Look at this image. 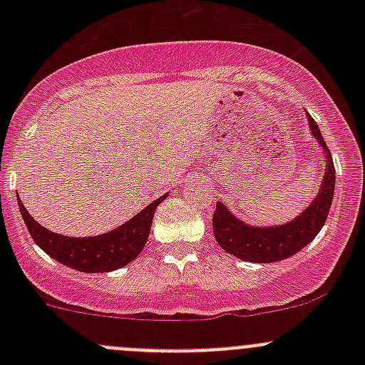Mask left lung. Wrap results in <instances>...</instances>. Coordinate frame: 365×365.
I'll return each instance as SVG.
<instances>
[{
  "label": "left lung",
  "instance_id": "1",
  "mask_svg": "<svg viewBox=\"0 0 365 365\" xmlns=\"http://www.w3.org/2000/svg\"><path fill=\"white\" fill-rule=\"evenodd\" d=\"M307 120L312 135L318 139L322 148L325 150L327 162H329L318 197L295 220L275 227L247 226V224L240 222L237 217L231 215L230 210L222 203H217L212 227L217 244L226 252L242 257L245 261H252V263H274V261L286 259V257L293 256L300 249H304L323 227L334 200L336 168H334L329 146H327L325 139H323L322 132H319L318 125L312 120L311 114H307Z\"/></svg>",
  "mask_w": 365,
  "mask_h": 365
}]
</instances>
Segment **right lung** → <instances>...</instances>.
Masks as SVG:
<instances>
[{"instance_id":"1","label":"right lung","mask_w":365,"mask_h":365,"mask_svg":"<svg viewBox=\"0 0 365 365\" xmlns=\"http://www.w3.org/2000/svg\"><path fill=\"white\" fill-rule=\"evenodd\" d=\"M164 197L165 194L141 210L134 219L125 222L123 226L101 237L90 238H70L46 230L29 215L28 210L21 203L19 196H17V201H19V210L23 213L29 235L43 252L73 270L95 274V272L116 270L138 257L148 240L153 213Z\"/></svg>"}]
</instances>
